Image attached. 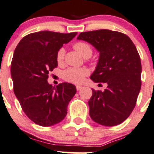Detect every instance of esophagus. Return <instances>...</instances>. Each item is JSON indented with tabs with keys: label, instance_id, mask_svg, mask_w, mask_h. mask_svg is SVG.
I'll list each match as a JSON object with an SVG mask.
<instances>
[{
	"label": "esophagus",
	"instance_id": "34e87169",
	"mask_svg": "<svg viewBox=\"0 0 154 154\" xmlns=\"http://www.w3.org/2000/svg\"><path fill=\"white\" fill-rule=\"evenodd\" d=\"M82 88V86H81V85H76V90H77V91H80Z\"/></svg>",
	"mask_w": 154,
	"mask_h": 154
}]
</instances>
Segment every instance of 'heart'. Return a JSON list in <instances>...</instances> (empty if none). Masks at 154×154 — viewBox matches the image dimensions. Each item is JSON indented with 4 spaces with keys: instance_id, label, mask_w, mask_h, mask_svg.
Returning a JSON list of instances; mask_svg holds the SVG:
<instances>
[{
    "instance_id": "heart-1",
    "label": "heart",
    "mask_w": 154,
    "mask_h": 154,
    "mask_svg": "<svg viewBox=\"0 0 154 154\" xmlns=\"http://www.w3.org/2000/svg\"><path fill=\"white\" fill-rule=\"evenodd\" d=\"M73 48L85 58H88L92 55L93 48L90 44L85 42H78L73 45ZM65 55V49L60 48L57 53V61L58 63H63ZM89 74L88 69L84 67H69L63 72V79L67 82L74 84H80L85 80Z\"/></svg>"
}]
</instances>
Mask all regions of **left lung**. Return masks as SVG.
<instances>
[{"mask_svg":"<svg viewBox=\"0 0 154 154\" xmlns=\"http://www.w3.org/2000/svg\"><path fill=\"white\" fill-rule=\"evenodd\" d=\"M77 39L91 44L100 53L91 80L108 85L103 92L92 89L88 101L91 119L106 127L121 124L132 113L141 90V63L136 47L124 33L106 29L82 32Z\"/></svg>","mask_w":154,"mask_h":154,"instance_id":"1","label":"left lung"}]
</instances>
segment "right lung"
Wrapping results in <instances>:
<instances>
[{"label": "right lung", "instance_id": "1", "mask_svg": "<svg viewBox=\"0 0 154 154\" xmlns=\"http://www.w3.org/2000/svg\"><path fill=\"white\" fill-rule=\"evenodd\" d=\"M69 33L39 31L21 39L11 63L13 91L25 115L35 124L51 127L63 121L67 106L76 93L72 84H48V73L57 66L58 50L72 40Z\"/></svg>", "mask_w": 154, "mask_h": 154}]
</instances>
